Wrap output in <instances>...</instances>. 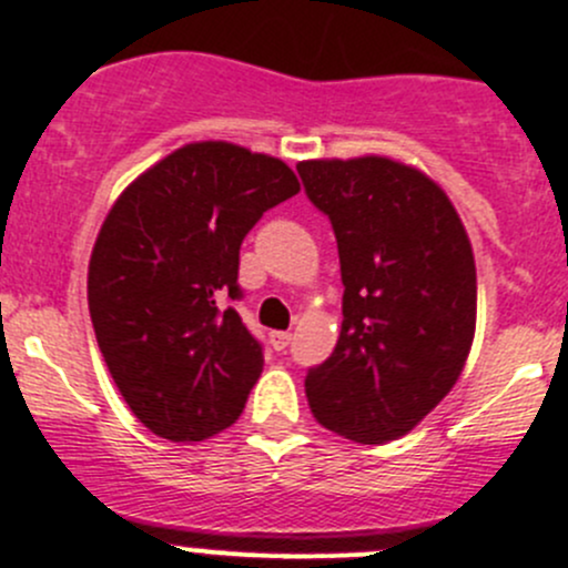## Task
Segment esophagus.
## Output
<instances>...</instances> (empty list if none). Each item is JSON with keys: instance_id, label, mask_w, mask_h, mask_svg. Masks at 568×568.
<instances>
[{"instance_id": "1", "label": "esophagus", "mask_w": 568, "mask_h": 568, "mask_svg": "<svg viewBox=\"0 0 568 568\" xmlns=\"http://www.w3.org/2000/svg\"><path fill=\"white\" fill-rule=\"evenodd\" d=\"M268 341H272L274 352H285L291 343V332H272V337H268Z\"/></svg>"}]
</instances>
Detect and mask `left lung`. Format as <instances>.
<instances>
[{
  "label": "left lung",
  "mask_w": 568,
  "mask_h": 568,
  "mask_svg": "<svg viewBox=\"0 0 568 568\" xmlns=\"http://www.w3.org/2000/svg\"><path fill=\"white\" fill-rule=\"evenodd\" d=\"M332 222L343 324L329 359L307 371L313 417L382 445L417 426L462 376L475 335L478 280L448 194L390 156L296 164Z\"/></svg>",
  "instance_id": "obj_1"
}]
</instances>
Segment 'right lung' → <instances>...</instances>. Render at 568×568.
Listing matches in <instances>:
<instances>
[{
    "instance_id": "add662e5",
    "label": "right lung",
    "mask_w": 568,
    "mask_h": 568,
    "mask_svg": "<svg viewBox=\"0 0 568 568\" xmlns=\"http://www.w3.org/2000/svg\"><path fill=\"white\" fill-rule=\"evenodd\" d=\"M300 192L294 170L233 142H189L109 209L88 268L104 363L136 420L200 443L239 420L263 371L236 307L239 250L263 211Z\"/></svg>"
}]
</instances>
